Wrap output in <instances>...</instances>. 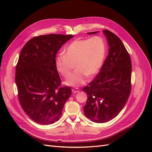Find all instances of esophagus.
Listing matches in <instances>:
<instances>
[{
  "label": "esophagus",
  "mask_w": 152,
  "mask_h": 152,
  "mask_svg": "<svg viewBox=\"0 0 152 152\" xmlns=\"http://www.w3.org/2000/svg\"><path fill=\"white\" fill-rule=\"evenodd\" d=\"M79 88H75V89H72V93H79Z\"/></svg>",
  "instance_id": "34e87169"
}]
</instances>
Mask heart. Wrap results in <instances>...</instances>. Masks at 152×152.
Wrapping results in <instances>:
<instances>
[{"mask_svg": "<svg viewBox=\"0 0 152 152\" xmlns=\"http://www.w3.org/2000/svg\"><path fill=\"white\" fill-rule=\"evenodd\" d=\"M106 43L99 36L77 39L69 44L56 58L58 71L65 78L70 75L75 64L77 70L66 84L78 86L84 84L87 77H94L102 68L106 54Z\"/></svg>", "mask_w": 152, "mask_h": 152, "instance_id": "b5f03b06", "label": "heart"}]
</instances>
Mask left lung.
<instances>
[{
	"label": "left lung",
	"mask_w": 152,
	"mask_h": 152,
	"mask_svg": "<svg viewBox=\"0 0 152 152\" xmlns=\"http://www.w3.org/2000/svg\"><path fill=\"white\" fill-rule=\"evenodd\" d=\"M103 33L109 45L108 54L98 74L82 89L87 95L84 107L85 116L96 123L107 122L115 117L131 91L130 55L115 34L108 30H104Z\"/></svg>",
	"instance_id": "1"
}]
</instances>
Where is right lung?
Wrapping results in <instances>:
<instances>
[{
	"label": "right lung",
	"instance_id": "add662e5",
	"mask_svg": "<svg viewBox=\"0 0 152 152\" xmlns=\"http://www.w3.org/2000/svg\"><path fill=\"white\" fill-rule=\"evenodd\" d=\"M72 37L62 34L34 37L21 50L15 75L18 99L25 113L36 123L48 125L58 121L72 94L70 87H61L56 56Z\"/></svg>",
	"mask_w": 152,
	"mask_h": 152
}]
</instances>
